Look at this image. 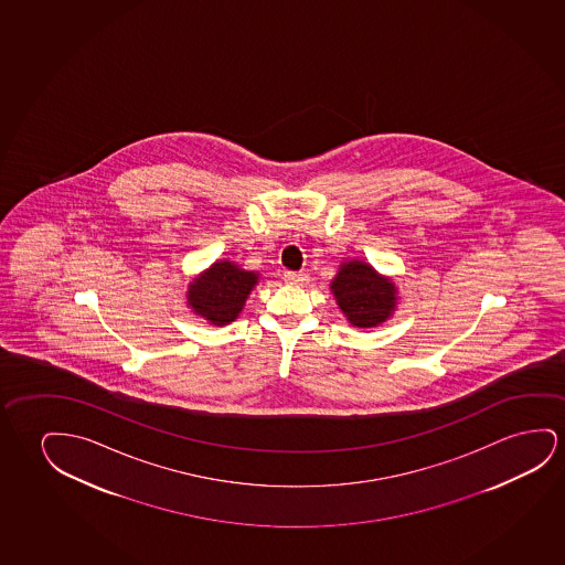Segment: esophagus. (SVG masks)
I'll use <instances>...</instances> for the list:
<instances>
[{
	"label": "esophagus",
	"mask_w": 565,
	"mask_h": 565,
	"mask_svg": "<svg viewBox=\"0 0 565 565\" xmlns=\"http://www.w3.org/2000/svg\"><path fill=\"white\" fill-rule=\"evenodd\" d=\"M285 280H287L288 285H303V282H308V275L296 273V270H287L285 273Z\"/></svg>",
	"instance_id": "34e87169"
}]
</instances>
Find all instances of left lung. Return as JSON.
Returning <instances> with one entry per match:
<instances>
[{"instance_id": "8db88e82", "label": "left lung", "mask_w": 565, "mask_h": 565, "mask_svg": "<svg viewBox=\"0 0 565 565\" xmlns=\"http://www.w3.org/2000/svg\"><path fill=\"white\" fill-rule=\"evenodd\" d=\"M331 292L350 326L360 329L380 327L397 310V285L364 259H344L331 280Z\"/></svg>"}]
</instances>
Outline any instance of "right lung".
I'll return each instance as SVG.
<instances>
[{"label": "right lung", "instance_id": "add662e5", "mask_svg": "<svg viewBox=\"0 0 565 565\" xmlns=\"http://www.w3.org/2000/svg\"><path fill=\"white\" fill-rule=\"evenodd\" d=\"M257 282L259 273L242 269L231 259H218L191 280L185 300L191 311L211 326H228L244 310Z\"/></svg>", "mask_w": 565, "mask_h": 565}]
</instances>
